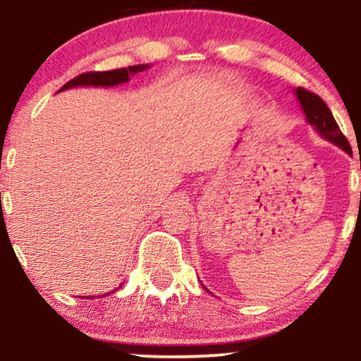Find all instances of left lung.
<instances>
[{"mask_svg": "<svg viewBox=\"0 0 361 361\" xmlns=\"http://www.w3.org/2000/svg\"><path fill=\"white\" fill-rule=\"evenodd\" d=\"M297 100L300 102L302 110H304L305 118L312 126L322 137L331 140L333 144H336L338 147L345 149L348 154H351V146L348 142V139L343 135L341 128L334 120L331 110L327 109V105L322 102L321 97H317L312 91H307L304 88L295 90Z\"/></svg>", "mask_w": 361, "mask_h": 361, "instance_id": "1", "label": "left lung"}]
</instances>
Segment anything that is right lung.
<instances>
[{"mask_svg":"<svg viewBox=\"0 0 361 361\" xmlns=\"http://www.w3.org/2000/svg\"><path fill=\"white\" fill-rule=\"evenodd\" d=\"M147 64H137V66H128V68H120V69H114V71H90V73H82L80 76H76L74 80L68 81L62 90L68 88H74V86H115V85H122V82H127L130 80V74H135L139 71H144L147 69Z\"/></svg>","mask_w":361,"mask_h":361,"instance_id":"obj_1","label":"right lung"}]
</instances>
